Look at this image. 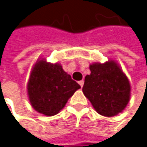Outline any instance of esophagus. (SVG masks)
I'll list each match as a JSON object with an SVG mask.
<instances>
[{"label": "esophagus", "instance_id": "esophagus-1", "mask_svg": "<svg viewBox=\"0 0 147 147\" xmlns=\"http://www.w3.org/2000/svg\"><path fill=\"white\" fill-rule=\"evenodd\" d=\"M78 84H80V86H81V87H83V86H84V80H81V81H79V82H78Z\"/></svg>", "mask_w": 147, "mask_h": 147}]
</instances>
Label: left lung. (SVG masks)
Masks as SVG:
<instances>
[{"label": "left lung", "instance_id": "obj_1", "mask_svg": "<svg viewBox=\"0 0 147 147\" xmlns=\"http://www.w3.org/2000/svg\"><path fill=\"white\" fill-rule=\"evenodd\" d=\"M90 74L84 78L83 92L98 113L113 117L127 105L131 85L125 74L115 61L90 65Z\"/></svg>", "mask_w": 147, "mask_h": 147}]
</instances>
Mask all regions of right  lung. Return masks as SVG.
Segmentation results:
<instances>
[{"label":"right lung","instance_id":"add662e5","mask_svg":"<svg viewBox=\"0 0 147 147\" xmlns=\"http://www.w3.org/2000/svg\"><path fill=\"white\" fill-rule=\"evenodd\" d=\"M81 86L59 63L38 59L31 70L27 85L32 107L45 116H54L66 105L68 99Z\"/></svg>","mask_w":147,"mask_h":147}]
</instances>
